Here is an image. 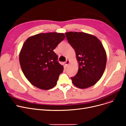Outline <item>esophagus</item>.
Listing matches in <instances>:
<instances>
[{"instance_id":"obj_1","label":"esophagus","mask_w":126,"mask_h":126,"mask_svg":"<svg viewBox=\"0 0 126 126\" xmlns=\"http://www.w3.org/2000/svg\"><path fill=\"white\" fill-rule=\"evenodd\" d=\"M69 63H70V61L69 60H67L65 62V64L66 66H67L69 64Z\"/></svg>"}]
</instances>
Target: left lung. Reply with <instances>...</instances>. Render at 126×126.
I'll return each instance as SVG.
<instances>
[{
  "label": "left lung",
  "mask_w": 126,
  "mask_h": 126,
  "mask_svg": "<svg viewBox=\"0 0 126 126\" xmlns=\"http://www.w3.org/2000/svg\"><path fill=\"white\" fill-rule=\"evenodd\" d=\"M69 43L75 50L79 69L71 77L76 87L85 89L95 85L101 78L107 63L104 46L97 37L83 32H65Z\"/></svg>",
  "instance_id": "obj_1"
}]
</instances>
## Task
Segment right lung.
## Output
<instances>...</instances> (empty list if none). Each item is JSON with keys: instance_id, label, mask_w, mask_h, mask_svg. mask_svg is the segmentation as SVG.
<instances>
[{"instance_id": "add662e5", "label": "right lung", "mask_w": 126, "mask_h": 126, "mask_svg": "<svg viewBox=\"0 0 126 126\" xmlns=\"http://www.w3.org/2000/svg\"><path fill=\"white\" fill-rule=\"evenodd\" d=\"M65 38L63 33H40L28 38L19 54V62L23 73L35 87L48 90L57 84L64 69L54 51Z\"/></svg>"}]
</instances>
